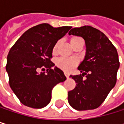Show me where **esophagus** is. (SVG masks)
<instances>
[{"mask_svg": "<svg viewBox=\"0 0 124 124\" xmlns=\"http://www.w3.org/2000/svg\"><path fill=\"white\" fill-rule=\"evenodd\" d=\"M64 74H65V77H66L67 78H68V77H69V76H70L69 73H68V72H65Z\"/></svg>", "mask_w": 124, "mask_h": 124, "instance_id": "1", "label": "esophagus"}]
</instances>
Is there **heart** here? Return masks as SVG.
<instances>
[{"mask_svg": "<svg viewBox=\"0 0 124 124\" xmlns=\"http://www.w3.org/2000/svg\"><path fill=\"white\" fill-rule=\"evenodd\" d=\"M81 38L77 37V36H74L70 39V44L72 45L74 42H76L77 41H78L79 39H80ZM59 45V41L55 45L54 47V52L56 51L57 47ZM56 65L64 70L66 71H70L71 70H73L77 65L78 64V59L76 58H59L56 60Z\"/></svg>", "mask_w": 124, "mask_h": 124, "instance_id": "heart-1", "label": "heart"}]
</instances>
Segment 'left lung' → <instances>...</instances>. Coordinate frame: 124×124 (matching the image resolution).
Here are the masks:
<instances>
[{"mask_svg": "<svg viewBox=\"0 0 124 124\" xmlns=\"http://www.w3.org/2000/svg\"><path fill=\"white\" fill-rule=\"evenodd\" d=\"M68 34L83 38L86 47L78 67L82 74L70 76L77 84L68 92V103L79 111L97 108L115 85L120 67L117 50L103 32L91 26L73 28Z\"/></svg>", "mask_w": 124, "mask_h": 124, "instance_id": "left-lung-1", "label": "left lung"}]
</instances>
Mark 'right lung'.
Listing matches in <instances>:
<instances>
[{"label":"right lung","instance_id":"obj_1","mask_svg":"<svg viewBox=\"0 0 124 124\" xmlns=\"http://www.w3.org/2000/svg\"><path fill=\"white\" fill-rule=\"evenodd\" d=\"M70 28L41 23L27 30L11 47L6 70L12 90L23 105L34 108L46 106L53 88L66 79L61 69L52 68L55 65L50 59L57 41ZM44 67L46 73L38 72Z\"/></svg>","mask_w":124,"mask_h":124}]
</instances>
